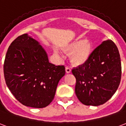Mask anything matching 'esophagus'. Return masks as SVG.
<instances>
[{
    "label": "esophagus",
    "mask_w": 126,
    "mask_h": 126,
    "mask_svg": "<svg viewBox=\"0 0 126 126\" xmlns=\"http://www.w3.org/2000/svg\"><path fill=\"white\" fill-rule=\"evenodd\" d=\"M65 71H66V73H70L71 71V70L70 68L68 67H66Z\"/></svg>",
    "instance_id": "34e87169"
}]
</instances>
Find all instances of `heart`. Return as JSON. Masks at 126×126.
I'll list each match as a JSON object with an SVG mask.
<instances>
[{
  "label": "heart",
  "instance_id": "obj_1",
  "mask_svg": "<svg viewBox=\"0 0 126 126\" xmlns=\"http://www.w3.org/2000/svg\"><path fill=\"white\" fill-rule=\"evenodd\" d=\"M64 51L69 54V61L75 67L85 65L89 60L93 51V45L89 40H74L64 47ZM56 53L58 52L55 51Z\"/></svg>",
  "mask_w": 126,
  "mask_h": 126
}]
</instances>
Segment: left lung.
Segmentation results:
<instances>
[{"label": "left lung", "mask_w": 126, "mask_h": 126, "mask_svg": "<svg viewBox=\"0 0 126 126\" xmlns=\"http://www.w3.org/2000/svg\"><path fill=\"white\" fill-rule=\"evenodd\" d=\"M76 78L75 92L86 106L105 103L115 94L121 81L122 66L117 46L111 40L102 42L85 65L72 69Z\"/></svg>", "instance_id": "8db88e82"}]
</instances>
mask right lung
I'll use <instances>...</instances> for the list:
<instances>
[{
	"label": "right lung",
	"mask_w": 126,
	"mask_h": 126,
	"mask_svg": "<svg viewBox=\"0 0 126 126\" xmlns=\"http://www.w3.org/2000/svg\"><path fill=\"white\" fill-rule=\"evenodd\" d=\"M65 74V67L49 63L39 42L28 34L17 37L8 47L4 63V79L9 90L24 106H49Z\"/></svg>",
	"instance_id": "right-lung-1"
}]
</instances>
